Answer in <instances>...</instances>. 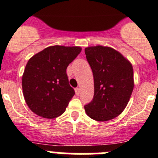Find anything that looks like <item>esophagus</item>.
<instances>
[{
	"mask_svg": "<svg viewBox=\"0 0 158 158\" xmlns=\"http://www.w3.org/2000/svg\"><path fill=\"white\" fill-rule=\"evenodd\" d=\"M75 92H76L77 95H79L80 94V92H81L80 89H79V88H76V89H75Z\"/></svg>",
	"mask_w": 158,
	"mask_h": 158,
	"instance_id": "obj_1",
	"label": "esophagus"
}]
</instances>
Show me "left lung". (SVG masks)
Returning <instances> with one entry per match:
<instances>
[{"instance_id":"left-lung-1","label":"left lung","mask_w":158,"mask_h":158,"mask_svg":"<svg viewBox=\"0 0 158 158\" xmlns=\"http://www.w3.org/2000/svg\"><path fill=\"white\" fill-rule=\"evenodd\" d=\"M85 52L94 78V96L85 106V112L96 121L111 120L123 111L132 94V64L109 47H88Z\"/></svg>"}]
</instances>
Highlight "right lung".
Returning <instances> with one entry per match:
<instances>
[{
  "instance_id": "right-lung-1",
  "label": "right lung",
  "mask_w": 158,
  "mask_h": 158,
  "mask_svg": "<svg viewBox=\"0 0 158 158\" xmlns=\"http://www.w3.org/2000/svg\"><path fill=\"white\" fill-rule=\"evenodd\" d=\"M81 51L80 47L51 46L28 60L22 76L26 104L46 118L62 115L75 92L69 85L67 66Z\"/></svg>"
}]
</instances>
